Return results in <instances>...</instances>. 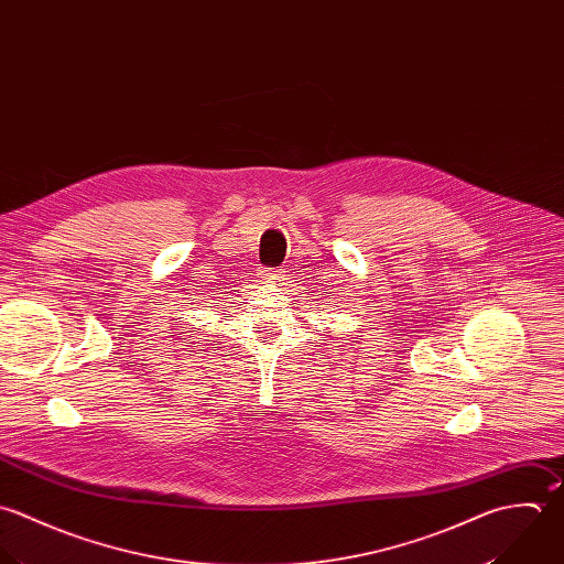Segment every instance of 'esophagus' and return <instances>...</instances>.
<instances>
[{"label":"esophagus","mask_w":564,"mask_h":564,"mask_svg":"<svg viewBox=\"0 0 564 564\" xmlns=\"http://www.w3.org/2000/svg\"><path fill=\"white\" fill-rule=\"evenodd\" d=\"M282 273H284L282 269H273V267H264V269H262V278H264V280H269V282L280 280V278H282Z\"/></svg>","instance_id":"obj_1"}]
</instances>
